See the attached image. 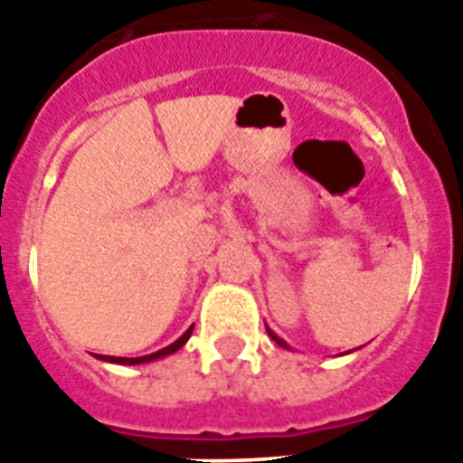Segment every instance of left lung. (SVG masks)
Returning a JSON list of instances; mask_svg holds the SVG:
<instances>
[{
  "label": "left lung",
  "instance_id": "obj_1",
  "mask_svg": "<svg viewBox=\"0 0 463 463\" xmlns=\"http://www.w3.org/2000/svg\"><path fill=\"white\" fill-rule=\"evenodd\" d=\"M266 329H268V336H270V339H273L275 344H278V345H282V348H289V344H287L285 339H279V336H278V334L273 332V329H270V327H266Z\"/></svg>",
  "mask_w": 463,
  "mask_h": 463
}]
</instances>
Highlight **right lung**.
Listing matches in <instances>:
<instances>
[{
	"label": "right lung",
	"mask_w": 463,
	"mask_h": 463,
	"mask_svg": "<svg viewBox=\"0 0 463 463\" xmlns=\"http://www.w3.org/2000/svg\"><path fill=\"white\" fill-rule=\"evenodd\" d=\"M195 327V325H193ZM193 327L185 329L184 336H178L174 344H169L166 348H162V351L157 353H150V355H141V357H115V355H96L99 360H103V363H115V364H143V363H153V360H159V357H166L172 355V353H176L178 348H184L185 341L190 339V334H193Z\"/></svg>",
	"instance_id": "add662e5"
}]
</instances>
